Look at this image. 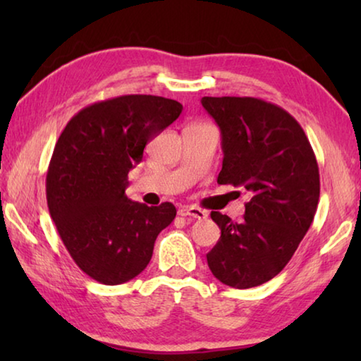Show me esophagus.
<instances>
[{
  "instance_id": "obj_1",
  "label": "esophagus",
  "mask_w": 361,
  "mask_h": 361,
  "mask_svg": "<svg viewBox=\"0 0 361 361\" xmlns=\"http://www.w3.org/2000/svg\"><path fill=\"white\" fill-rule=\"evenodd\" d=\"M181 216H188V218H194V219H205L207 212L197 209V207H183V209L178 212Z\"/></svg>"
}]
</instances>
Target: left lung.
<instances>
[{"instance_id": "left-lung-1", "label": "left lung", "mask_w": 361, "mask_h": 361, "mask_svg": "<svg viewBox=\"0 0 361 361\" xmlns=\"http://www.w3.org/2000/svg\"><path fill=\"white\" fill-rule=\"evenodd\" d=\"M221 130L219 185L252 195L243 221L212 212L221 237L207 262L232 288L269 282L288 264L314 221L320 197L319 164L302 127L290 113L253 97H204Z\"/></svg>"}]
</instances>
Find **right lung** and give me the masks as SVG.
Here are the masks:
<instances>
[{
  "mask_svg": "<svg viewBox=\"0 0 361 361\" xmlns=\"http://www.w3.org/2000/svg\"><path fill=\"white\" fill-rule=\"evenodd\" d=\"M181 109L164 97H114L82 108L60 133L46 176L49 213L73 261L97 282L137 277L159 232L173 221V204L132 202L126 188L146 143Z\"/></svg>",
  "mask_w": 361,
  "mask_h": 361,
  "instance_id": "right-lung-1",
  "label": "right lung"
}]
</instances>
